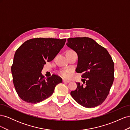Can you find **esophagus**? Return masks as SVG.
<instances>
[{"mask_svg":"<svg viewBox=\"0 0 130 130\" xmlns=\"http://www.w3.org/2000/svg\"><path fill=\"white\" fill-rule=\"evenodd\" d=\"M70 81H68V80H64V79H63V82H67V83H68V82H69Z\"/></svg>","mask_w":130,"mask_h":130,"instance_id":"34e87169","label":"esophagus"}]
</instances>
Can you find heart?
<instances>
[{"mask_svg": "<svg viewBox=\"0 0 130 130\" xmlns=\"http://www.w3.org/2000/svg\"><path fill=\"white\" fill-rule=\"evenodd\" d=\"M68 52H74L73 50H69ZM72 72V70L70 68H63L60 70L58 71V73L59 75H60L61 77L64 78H68L70 74Z\"/></svg>", "mask_w": 130, "mask_h": 130, "instance_id": "1", "label": "heart"}]
</instances>
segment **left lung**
Wrapping results in <instances>:
<instances>
[{"instance_id":"1","label":"left lung","mask_w":130,"mask_h":130,"mask_svg":"<svg viewBox=\"0 0 130 130\" xmlns=\"http://www.w3.org/2000/svg\"><path fill=\"white\" fill-rule=\"evenodd\" d=\"M67 43L78 55L76 72L82 73L83 84L70 93L78 104L87 108L101 105L107 98L113 83L114 62L108 51L89 37L69 38Z\"/></svg>"}]
</instances>
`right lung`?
<instances>
[{"label": "right lung", "mask_w": 130, "mask_h": 130, "mask_svg": "<svg viewBox=\"0 0 130 130\" xmlns=\"http://www.w3.org/2000/svg\"><path fill=\"white\" fill-rule=\"evenodd\" d=\"M66 39L35 38L17 49L11 67L13 82L18 96L27 103L37 104L52 95L62 79L53 74L48 78L41 73L63 47Z\"/></svg>", "instance_id": "right-lung-1"}]
</instances>
